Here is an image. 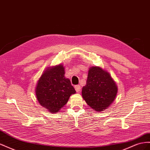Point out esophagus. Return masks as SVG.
I'll list each match as a JSON object with an SVG mask.
<instances>
[{
	"instance_id": "obj_1",
	"label": "esophagus",
	"mask_w": 150,
	"mask_h": 150,
	"mask_svg": "<svg viewBox=\"0 0 150 150\" xmlns=\"http://www.w3.org/2000/svg\"><path fill=\"white\" fill-rule=\"evenodd\" d=\"M81 86L79 85H77L75 86V89L77 93H80L81 91Z\"/></svg>"
}]
</instances>
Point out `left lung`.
<instances>
[{"label": "left lung", "mask_w": 150, "mask_h": 150, "mask_svg": "<svg viewBox=\"0 0 150 150\" xmlns=\"http://www.w3.org/2000/svg\"><path fill=\"white\" fill-rule=\"evenodd\" d=\"M117 86L109 72L99 66L89 67L82 96L90 108L97 112L108 109L115 100Z\"/></svg>", "instance_id": "1"}]
</instances>
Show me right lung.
Wrapping results in <instances>:
<instances>
[{"label":"right lung","mask_w":150,"mask_h":150,"mask_svg":"<svg viewBox=\"0 0 150 150\" xmlns=\"http://www.w3.org/2000/svg\"><path fill=\"white\" fill-rule=\"evenodd\" d=\"M64 65L49 67L38 81L35 96L39 104L51 113H56L67 103L76 91L66 78Z\"/></svg>","instance_id":"right-lung-1"}]
</instances>
